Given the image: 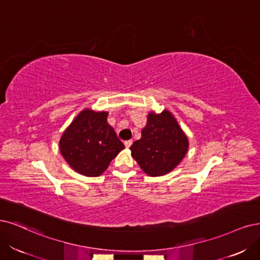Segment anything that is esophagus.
<instances>
[{
	"label": "esophagus",
	"instance_id": "esophagus-1",
	"mask_svg": "<svg viewBox=\"0 0 260 260\" xmlns=\"http://www.w3.org/2000/svg\"><path fill=\"white\" fill-rule=\"evenodd\" d=\"M132 143H133L132 140H127V141L124 142V145H125V147H126V148H129L132 146Z\"/></svg>",
	"mask_w": 260,
	"mask_h": 260
}]
</instances>
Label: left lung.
<instances>
[{"instance_id":"1","label":"left lung","mask_w":260,"mask_h":260,"mask_svg":"<svg viewBox=\"0 0 260 260\" xmlns=\"http://www.w3.org/2000/svg\"><path fill=\"white\" fill-rule=\"evenodd\" d=\"M132 156L150 177H160L174 170L188 150V138L169 110L151 111L141 138L129 148Z\"/></svg>"}]
</instances>
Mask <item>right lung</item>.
<instances>
[{
	"mask_svg": "<svg viewBox=\"0 0 260 260\" xmlns=\"http://www.w3.org/2000/svg\"><path fill=\"white\" fill-rule=\"evenodd\" d=\"M107 118V111L85 108L77 114L60 138L62 156L82 176H101L125 148Z\"/></svg>",
	"mask_w": 260,
	"mask_h": 260,
	"instance_id": "add662e5",
	"label": "right lung"
}]
</instances>
